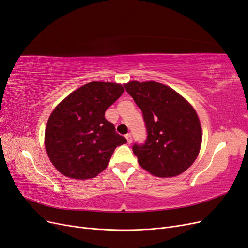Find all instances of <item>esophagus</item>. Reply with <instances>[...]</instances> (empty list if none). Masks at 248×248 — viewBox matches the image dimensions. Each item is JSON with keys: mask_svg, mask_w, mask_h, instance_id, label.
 I'll return each instance as SVG.
<instances>
[{"mask_svg": "<svg viewBox=\"0 0 248 248\" xmlns=\"http://www.w3.org/2000/svg\"><path fill=\"white\" fill-rule=\"evenodd\" d=\"M125 138H126V140H127V142H128V144H131V141H132L131 134H130V133H127L126 136H125Z\"/></svg>", "mask_w": 248, "mask_h": 248, "instance_id": "obj_1", "label": "esophagus"}]
</instances>
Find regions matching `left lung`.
Segmentation results:
<instances>
[{
    "label": "left lung",
    "instance_id": "8db88e82",
    "mask_svg": "<svg viewBox=\"0 0 248 248\" xmlns=\"http://www.w3.org/2000/svg\"><path fill=\"white\" fill-rule=\"evenodd\" d=\"M124 88L142 112L147 139L134 142L140 166L160 178L182 174L197 159L202 128L194 108L170 87L129 81Z\"/></svg>",
    "mask_w": 248,
    "mask_h": 248
}]
</instances>
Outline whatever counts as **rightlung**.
I'll return each instance as SVG.
<instances>
[{
    "label": "right lung",
    "mask_w": 248,
    "mask_h": 248,
    "mask_svg": "<svg viewBox=\"0 0 248 248\" xmlns=\"http://www.w3.org/2000/svg\"><path fill=\"white\" fill-rule=\"evenodd\" d=\"M124 92L122 85L92 81L78 88L51 112L46 148L51 163L66 177L94 178L108 167L127 140L116 132L104 112Z\"/></svg>",
    "instance_id": "right-lung-1"
}]
</instances>
